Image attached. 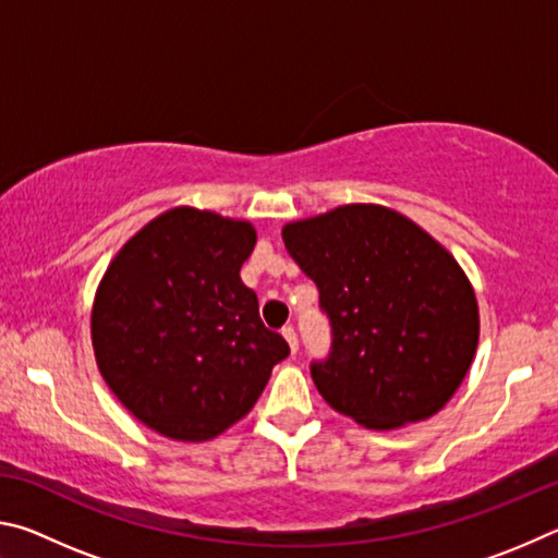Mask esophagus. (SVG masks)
Returning <instances> with one entry per match:
<instances>
[{
  "label": "esophagus",
  "mask_w": 558,
  "mask_h": 558,
  "mask_svg": "<svg viewBox=\"0 0 558 558\" xmlns=\"http://www.w3.org/2000/svg\"><path fill=\"white\" fill-rule=\"evenodd\" d=\"M282 337L288 339V344H290L292 352H298V332H295V327H292V325L282 327Z\"/></svg>",
  "instance_id": "obj_1"
}]
</instances>
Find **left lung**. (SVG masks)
Returning a JSON list of instances; mask_svg holds the SVG:
<instances>
[{
	"label": "left lung",
	"mask_w": 558,
	"mask_h": 558,
	"mask_svg": "<svg viewBox=\"0 0 558 558\" xmlns=\"http://www.w3.org/2000/svg\"><path fill=\"white\" fill-rule=\"evenodd\" d=\"M282 241L329 319V354L310 364L323 399L374 430L438 413L465 379L480 335L475 292L456 258L374 204L288 223Z\"/></svg>",
	"instance_id": "1"
}]
</instances>
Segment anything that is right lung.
Wrapping results in <instances>:
<instances>
[{
	"label": "right lung",
	"instance_id": "1",
	"mask_svg": "<svg viewBox=\"0 0 558 558\" xmlns=\"http://www.w3.org/2000/svg\"><path fill=\"white\" fill-rule=\"evenodd\" d=\"M253 245L251 223L179 206L132 235L102 276L90 317L98 369L167 438L219 436L290 354L241 280Z\"/></svg>",
	"mask_w": 558,
	"mask_h": 558
}]
</instances>
